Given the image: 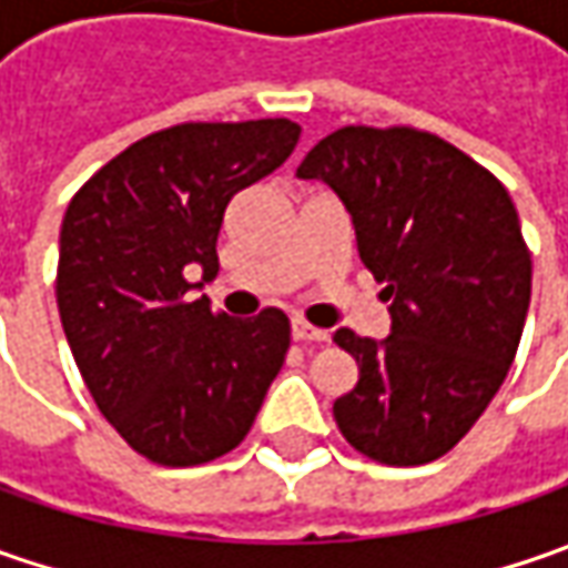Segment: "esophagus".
I'll use <instances>...</instances> for the list:
<instances>
[{
  "instance_id": "esophagus-1",
  "label": "esophagus",
  "mask_w": 568,
  "mask_h": 568,
  "mask_svg": "<svg viewBox=\"0 0 568 568\" xmlns=\"http://www.w3.org/2000/svg\"><path fill=\"white\" fill-rule=\"evenodd\" d=\"M291 335H294V341H325L328 338V332H322V328L310 325V322H303V318H296L294 325H291Z\"/></svg>"
}]
</instances>
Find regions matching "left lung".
Returning a JSON list of instances; mask_svg holds the SVG:
<instances>
[{
  "label": "left lung",
  "instance_id": "1",
  "mask_svg": "<svg viewBox=\"0 0 568 568\" xmlns=\"http://www.w3.org/2000/svg\"><path fill=\"white\" fill-rule=\"evenodd\" d=\"M296 176L338 192L392 313L388 338L335 332L361 369L332 407L341 436L395 468L443 458L499 392L531 303V252L509 192L410 125H344Z\"/></svg>",
  "mask_w": 568,
  "mask_h": 568
}]
</instances>
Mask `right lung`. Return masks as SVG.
I'll return each mask as SVG.
<instances>
[{
    "label": "right lung",
    "mask_w": 568,
    "mask_h": 568,
    "mask_svg": "<svg viewBox=\"0 0 568 568\" xmlns=\"http://www.w3.org/2000/svg\"><path fill=\"white\" fill-rule=\"evenodd\" d=\"M291 120L180 122L129 144L62 217L55 303L100 414L154 465L236 448L291 347L281 310L214 313L192 296L217 274V233L240 189L291 158Z\"/></svg>",
    "instance_id": "obj_1"
}]
</instances>
